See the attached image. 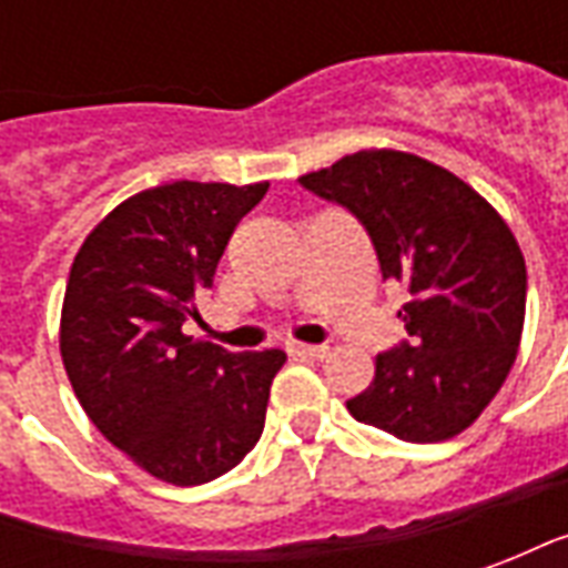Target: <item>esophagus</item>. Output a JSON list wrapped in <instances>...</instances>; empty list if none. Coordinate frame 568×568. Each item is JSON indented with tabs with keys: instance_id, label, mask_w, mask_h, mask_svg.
Listing matches in <instances>:
<instances>
[{
	"instance_id": "esophagus-1",
	"label": "esophagus",
	"mask_w": 568,
	"mask_h": 568,
	"mask_svg": "<svg viewBox=\"0 0 568 568\" xmlns=\"http://www.w3.org/2000/svg\"><path fill=\"white\" fill-rule=\"evenodd\" d=\"M288 353L295 358H322L328 353V346L322 344H292L288 346Z\"/></svg>"
}]
</instances>
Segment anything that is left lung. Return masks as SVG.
<instances>
[{"label": "left lung", "mask_w": 568, "mask_h": 568, "mask_svg": "<svg viewBox=\"0 0 568 568\" xmlns=\"http://www.w3.org/2000/svg\"><path fill=\"white\" fill-rule=\"evenodd\" d=\"M365 224L383 280L407 288L410 344L381 353L346 410L410 444L456 438L496 398L526 316V261L499 212L410 151L365 149L301 175Z\"/></svg>", "instance_id": "1"}]
</instances>
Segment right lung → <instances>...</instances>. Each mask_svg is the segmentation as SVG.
I'll return each mask as SVG.
<instances>
[{
	"label": "right lung",
	"instance_id": "add662e5",
	"mask_svg": "<svg viewBox=\"0 0 568 568\" xmlns=\"http://www.w3.org/2000/svg\"><path fill=\"white\" fill-rule=\"evenodd\" d=\"M271 182L145 187L84 236L60 313V356L84 414L158 480L231 471L264 428L283 349L227 353L182 332L240 219Z\"/></svg>",
	"mask_w": 568,
	"mask_h": 568
}]
</instances>
